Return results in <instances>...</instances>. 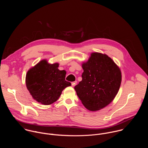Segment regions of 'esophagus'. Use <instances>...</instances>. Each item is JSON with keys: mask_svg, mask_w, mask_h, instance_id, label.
<instances>
[{"mask_svg": "<svg viewBox=\"0 0 148 148\" xmlns=\"http://www.w3.org/2000/svg\"><path fill=\"white\" fill-rule=\"evenodd\" d=\"M76 84H77V81H73V82H71V85H72L73 87H74V86L76 85Z\"/></svg>", "mask_w": 148, "mask_h": 148, "instance_id": "1", "label": "esophagus"}]
</instances>
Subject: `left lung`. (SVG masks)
Masks as SVG:
<instances>
[{"label": "left lung", "instance_id": "8db88e82", "mask_svg": "<svg viewBox=\"0 0 148 148\" xmlns=\"http://www.w3.org/2000/svg\"><path fill=\"white\" fill-rule=\"evenodd\" d=\"M82 81L74 89L82 104L90 111L101 110L115 97L121 82L120 69L105 54H91L82 64Z\"/></svg>", "mask_w": 148, "mask_h": 148}]
</instances>
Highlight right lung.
Wrapping results in <instances>:
<instances>
[{
  "mask_svg": "<svg viewBox=\"0 0 148 148\" xmlns=\"http://www.w3.org/2000/svg\"><path fill=\"white\" fill-rule=\"evenodd\" d=\"M58 65V63L49 64L46 60H42L27 73V88L38 102L53 103L59 98L63 90L71 85L65 79L66 72L59 70Z\"/></svg>",
  "mask_w": 148,
  "mask_h": 148,
  "instance_id": "1",
  "label": "right lung"
}]
</instances>
